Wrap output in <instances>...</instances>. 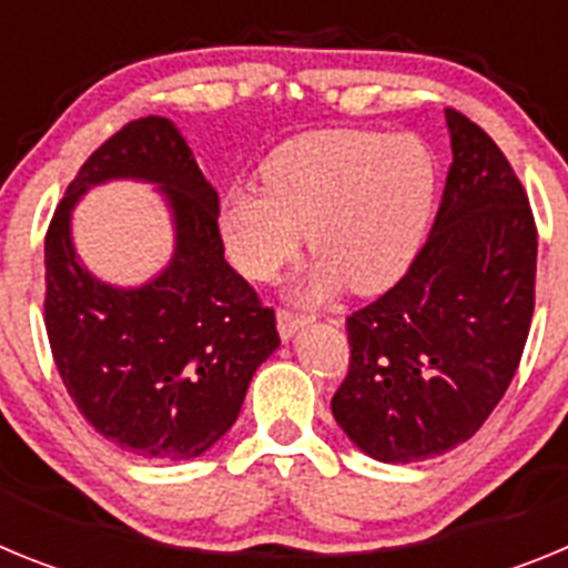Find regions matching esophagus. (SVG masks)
<instances>
[{"instance_id":"esophagus-1","label":"esophagus","mask_w":568,"mask_h":568,"mask_svg":"<svg viewBox=\"0 0 568 568\" xmlns=\"http://www.w3.org/2000/svg\"><path fill=\"white\" fill-rule=\"evenodd\" d=\"M275 321H278V333H281V338L287 341V338H293L295 333H298L301 327H307L310 321V315H304V313H293V310H278V315H275Z\"/></svg>"}]
</instances>
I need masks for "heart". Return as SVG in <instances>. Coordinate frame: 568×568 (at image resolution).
Returning <instances> with one entry per match:
<instances>
[{
    "mask_svg": "<svg viewBox=\"0 0 568 568\" xmlns=\"http://www.w3.org/2000/svg\"><path fill=\"white\" fill-rule=\"evenodd\" d=\"M261 179L264 187L235 184L224 193V250L247 278L273 281L307 230L318 261L301 295L315 301L341 284L381 293L404 275L433 215L438 168L418 135L321 130L275 150Z\"/></svg>",
    "mask_w": 568,
    "mask_h": 568,
    "instance_id": "heart-1",
    "label": "heart"
}]
</instances>
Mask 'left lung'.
Masks as SVG:
<instances>
[{"mask_svg": "<svg viewBox=\"0 0 568 568\" xmlns=\"http://www.w3.org/2000/svg\"><path fill=\"white\" fill-rule=\"evenodd\" d=\"M453 164L424 247L346 318L338 426L369 458L409 464L478 433L518 373L535 313L538 227L489 135L446 110Z\"/></svg>", "mask_w": 568, "mask_h": 568, "instance_id": "8db88e82", "label": "left lung"}]
</instances>
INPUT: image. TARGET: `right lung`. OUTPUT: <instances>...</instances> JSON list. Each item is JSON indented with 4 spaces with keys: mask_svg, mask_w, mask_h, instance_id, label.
<instances>
[{
    "mask_svg": "<svg viewBox=\"0 0 568 568\" xmlns=\"http://www.w3.org/2000/svg\"><path fill=\"white\" fill-rule=\"evenodd\" d=\"M110 178L162 183L174 210V261L139 291L93 280L69 241L72 204ZM44 329L84 420L153 460L207 453L239 418L255 369L281 344L275 313L224 258L219 193L162 115L124 124L64 190L44 235Z\"/></svg>",
    "mask_w": 568,
    "mask_h": 568,
    "instance_id": "right-lung-1",
    "label": "right lung"
}]
</instances>
